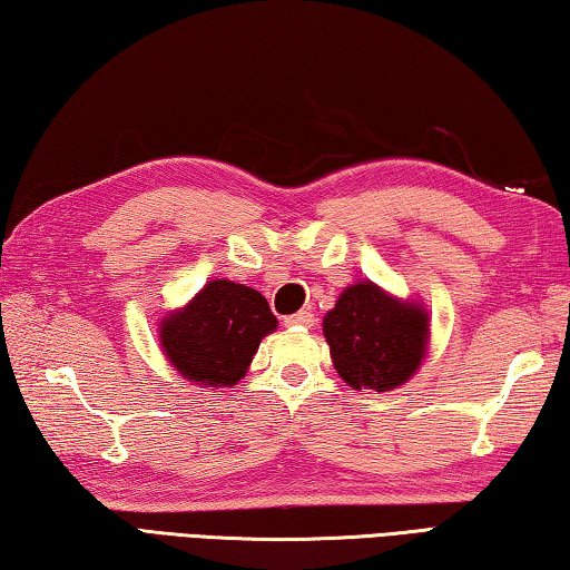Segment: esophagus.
Here are the masks:
<instances>
[{
	"label": "esophagus",
	"mask_w": 570,
	"mask_h": 570,
	"mask_svg": "<svg viewBox=\"0 0 570 570\" xmlns=\"http://www.w3.org/2000/svg\"><path fill=\"white\" fill-rule=\"evenodd\" d=\"M284 323L288 328H311L314 326V314L311 311H298L294 316H286Z\"/></svg>",
	"instance_id": "esophagus-1"
}]
</instances>
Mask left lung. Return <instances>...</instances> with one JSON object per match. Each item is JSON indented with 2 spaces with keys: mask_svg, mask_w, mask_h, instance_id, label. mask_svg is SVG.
<instances>
[{
  "mask_svg": "<svg viewBox=\"0 0 570 570\" xmlns=\"http://www.w3.org/2000/svg\"><path fill=\"white\" fill-rule=\"evenodd\" d=\"M323 336L345 383L387 393L417 373L428 353L430 318L417 301L390 296L365 278L343 288L323 318Z\"/></svg>",
  "mask_w": 570,
  "mask_h": 570,
  "instance_id": "left-lung-1",
  "label": "left lung"
}]
</instances>
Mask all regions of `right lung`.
<instances>
[{"label":"right lung","instance_id":"right-lung-1","mask_svg":"<svg viewBox=\"0 0 570 570\" xmlns=\"http://www.w3.org/2000/svg\"><path fill=\"white\" fill-rule=\"evenodd\" d=\"M276 323L259 292L215 278L187 306L160 321V345L185 381L232 387L247 375L256 348Z\"/></svg>","mask_w":570,"mask_h":570}]
</instances>
